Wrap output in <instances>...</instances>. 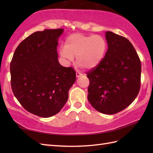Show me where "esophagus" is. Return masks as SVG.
I'll use <instances>...</instances> for the list:
<instances>
[{"label": "esophagus", "instance_id": "esophagus-1", "mask_svg": "<svg viewBox=\"0 0 153 153\" xmlns=\"http://www.w3.org/2000/svg\"><path fill=\"white\" fill-rule=\"evenodd\" d=\"M82 76H83V74L82 73L78 72V71H77V72H76V77H79Z\"/></svg>", "mask_w": 153, "mask_h": 153}]
</instances>
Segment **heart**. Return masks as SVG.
Segmentation results:
<instances>
[{"mask_svg": "<svg viewBox=\"0 0 153 153\" xmlns=\"http://www.w3.org/2000/svg\"><path fill=\"white\" fill-rule=\"evenodd\" d=\"M108 45L100 35H85L75 33L68 36L60 55L69 60L76 57L77 64L87 70L98 66L105 58Z\"/></svg>", "mask_w": 153, "mask_h": 153, "instance_id": "1", "label": "heart"}]
</instances>
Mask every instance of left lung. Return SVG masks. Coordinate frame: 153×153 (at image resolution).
<instances>
[{"mask_svg": "<svg viewBox=\"0 0 153 153\" xmlns=\"http://www.w3.org/2000/svg\"><path fill=\"white\" fill-rule=\"evenodd\" d=\"M108 50L98 66L87 73L89 102L99 112L114 114L128 107L141 87V60L128 39L106 33Z\"/></svg>", "mask_w": 153, "mask_h": 153, "instance_id": "left-lung-1", "label": "left lung"}]
</instances>
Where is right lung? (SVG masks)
I'll return each instance as SVG.
<instances>
[{"label": "right lung", "instance_id": "add662e5", "mask_svg": "<svg viewBox=\"0 0 153 153\" xmlns=\"http://www.w3.org/2000/svg\"><path fill=\"white\" fill-rule=\"evenodd\" d=\"M62 32L55 29L32 33L16 48L10 66L16 98L27 111L43 118L60 111L76 82L74 68L58 60V39Z\"/></svg>", "mask_w": 153, "mask_h": 153}]
</instances>
